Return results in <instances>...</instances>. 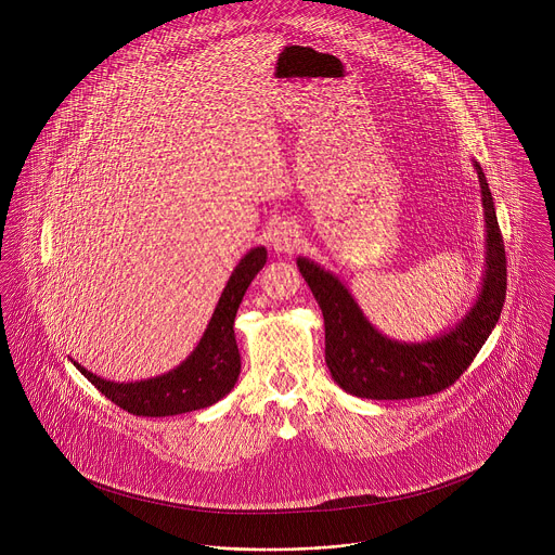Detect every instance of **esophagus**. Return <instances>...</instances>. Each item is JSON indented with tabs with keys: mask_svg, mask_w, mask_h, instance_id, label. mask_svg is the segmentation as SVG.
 <instances>
[{
	"mask_svg": "<svg viewBox=\"0 0 555 555\" xmlns=\"http://www.w3.org/2000/svg\"><path fill=\"white\" fill-rule=\"evenodd\" d=\"M269 245L278 254H293L301 245V233L293 222H280L269 233Z\"/></svg>",
	"mask_w": 555,
	"mask_h": 555,
	"instance_id": "1",
	"label": "esophagus"
}]
</instances>
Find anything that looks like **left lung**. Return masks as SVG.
Wrapping results in <instances>:
<instances>
[{"label": "left lung", "instance_id": "8db88e82", "mask_svg": "<svg viewBox=\"0 0 555 555\" xmlns=\"http://www.w3.org/2000/svg\"><path fill=\"white\" fill-rule=\"evenodd\" d=\"M475 168L485 214V273L475 306L440 335L425 341H399L383 335L337 275L310 258H297L324 317L326 367L346 393L365 399L440 393L468 370L493 331L506 297V254L487 177L478 162Z\"/></svg>", "mask_w": 555, "mask_h": 555}]
</instances>
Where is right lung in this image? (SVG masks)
Masks as SVG:
<instances>
[{"label": "right lung", "mask_w": 555, "mask_h": 555, "mask_svg": "<svg viewBox=\"0 0 555 555\" xmlns=\"http://www.w3.org/2000/svg\"><path fill=\"white\" fill-rule=\"evenodd\" d=\"M264 262L262 245L251 247L238 260L201 341L175 370L139 383H113L70 361L102 396L137 416H172L214 405L237 383L241 357L233 324L247 286Z\"/></svg>", "instance_id": "right-lung-1"}]
</instances>
